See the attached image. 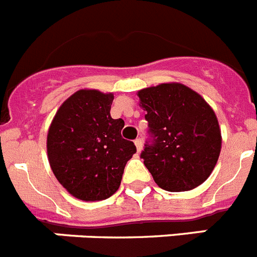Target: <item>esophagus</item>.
Segmentation results:
<instances>
[{
    "instance_id": "obj_1",
    "label": "esophagus",
    "mask_w": 257,
    "mask_h": 257,
    "mask_svg": "<svg viewBox=\"0 0 257 257\" xmlns=\"http://www.w3.org/2000/svg\"><path fill=\"white\" fill-rule=\"evenodd\" d=\"M135 145H136V149H138V152L140 153V152H142V149H143V140L140 139V138H139V139H136L135 140Z\"/></svg>"
}]
</instances>
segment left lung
I'll return each mask as SVG.
<instances>
[{
	"mask_svg": "<svg viewBox=\"0 0 257 257\" xmlns=\"http://www.w3.org/2000/svg\"><path fill=\"white\" fill-rule=\"evenodd\" d=\"M153 142L142 153L160 188L187 192L205 183L221 151L219 121L207 101L179 82L138 91Z\"/></svg>",
	"mask_w": 257,
	"mask_h": 257,
	"instance_id": "8db88e82",
	"label": "left lung"
}]
</instances>
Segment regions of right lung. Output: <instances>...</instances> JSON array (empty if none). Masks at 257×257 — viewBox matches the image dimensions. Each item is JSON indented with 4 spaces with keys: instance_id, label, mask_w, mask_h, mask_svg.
<instances>
[{
    "instance_id": "obj_1",
    "label": "right lung",
    "mask_w": 257,
    "mask_h": 257,
    "mask_svg": "<svg viewBox=\"0 0 257 257\" xmlns=\"http://www.w3.org/2000/svg\"><path fill=\"white\" fill-rule=\"evenodd\" d=\"M112 92L82 88L59 106L47 133L52 172L69 194L103 201L121 185L124 166L136 147L121 136L123 119L110 117Z\"/></svg>"
}]
</instances>
